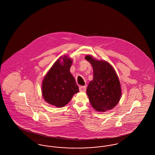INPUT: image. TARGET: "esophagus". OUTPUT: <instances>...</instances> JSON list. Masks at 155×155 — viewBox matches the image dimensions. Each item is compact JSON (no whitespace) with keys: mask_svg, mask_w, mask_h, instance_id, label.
I'll use <instances>...</instances> for the list:
<instances>
[{"mask_svg":"<svg viewBox=\"0 0 155 155\" xmlns=\"http://www.w3.org/2000/svg\"><path fill=\"white\" fill-rule=\"evenodd\" d=\"M80 91L81 92H85L86 91V87L85 86H81L79 88Z\"/></svg>","mask_w":155,"mask_h":155,"instance_id":"34e87169","label":"esophagus"}]
</instances>
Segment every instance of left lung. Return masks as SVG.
I'll list each match as a JSON object with an SVG mask.
<instances>
[{
    "instance_id": "1",
    "label": "left lung",
    "mask_w": 155,
    "mask_h": 155,
    "mask_svg": "<svg viewBox=\"0 0 155 155\" xmlns=\"http://www.w3.org/2000/svg\"><path fill=\"white\" fill-rule=\"evenodd\" d=\"M93 68L94 77L87 89V94L92 107L104 112L114 108L121 96V88L118 75L110 64L99 60L91 55L85 57Z\"/></svg>"
}]
</instances>
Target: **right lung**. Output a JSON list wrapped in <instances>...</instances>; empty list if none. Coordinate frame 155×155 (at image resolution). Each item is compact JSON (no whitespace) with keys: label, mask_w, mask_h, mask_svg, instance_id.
Listing matches in <instances>:
<instances>
[{"label":"right lung","mask_w":155,"mask_h":155,"mask_svg":"<svg viewBox=\"0 0 155 155\" xmlns=\"http://www.w3.org/2000/svg\"><path fill=\"white\" fill-rule=\"evenodd\" d=\"M72 63L73 60L67 55L61 56L45 75L42 83V94L49 104L62 107L79 92L70 71Z\"/></svg>","instance_id":"right-lung-1"}]
</instances>
